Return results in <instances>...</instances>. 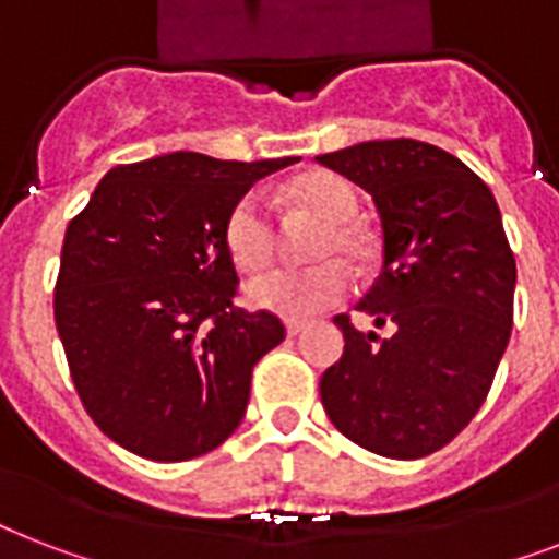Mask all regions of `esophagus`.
I'll use <instances>...</instances> for the list:
<instances>
[{"mask_svg":"<svg viewBox=\"0 0 559 559\" xmlns=\"http://www.w3.org/2000/svg\"><path fill=\"white\" fill-rule=\"evenodd\" d=\"M301 333H305V322H296V319H289L287 336H293V340H296V336H301Z\"/></svg>","mask_w":559,"mask_h":559,"instance_id":"obj_1","label":"esophagus"}]
</instances>
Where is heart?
Instances as JSON below:
<instances>
[{
    "label": "heart",
    "instance_id": "1",
    "mask_svg": "<svg viewBox=\"0 0 559 559\" xmlns=\"http://www.w3.org/2000/svg\"><path fill=\"white\" fill-rule=\"evenodd\" d=\"M301 205L328 219L313 246L316 258L324 261L305 270H270L249 281V301L261 310H272L289 319H307L333 307L348 296L350 272L340 258L350 263H368L373 243L357 223L359 193L348 179L336 174H310L289 188ZM226 246L243 270H261L275 252V223L263 191H249L231 205L226 217Z\"/></svg>",
    "mask_w": 559,
    "mask_h": 559
}]
</instances>
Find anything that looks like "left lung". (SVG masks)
I'll use <instances>...</instances> for the list:
<instances>
[{
    "label": "left lung",
    "mask_w": 559,
    "mask_h": 559,
    "mask_svg": "<svg viewBox=\"0 0 559 559\" xmlns=\"http://www.w3.org/2000/svg\"><path fill=\"white\" fill-rule=\"evenodd\" d=\"M371 193L382 266L357 310L391 336L333 322L345 354L322 373L333 426L385 459H424L485 403L513 324L516 261L490 188L452 153L415 139L316 156Z\"/></svg>",
    "instance_id": "8db88e82"
}]
</instances>
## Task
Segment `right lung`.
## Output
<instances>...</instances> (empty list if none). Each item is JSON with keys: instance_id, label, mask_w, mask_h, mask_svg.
Returning <instances> with one entry per match:
<instances>
[{"instance_id": "1", "label": "right lung", "mask_w": 559, "mask_h": 559, "mask_svg": "<svg viewBox=\"0 0 559 559\" xmlns=\"http://www.w3.org/2000/svg\"><path fill=\"white\" fill-rule=\"evenodd\" d=\"M293 162L177 151L121 165L66 228L57 333L83 406L124 450L188 461L243 420L254 362L284 324L231 305L226 217Z\"/></svg>"}]
</instances>
